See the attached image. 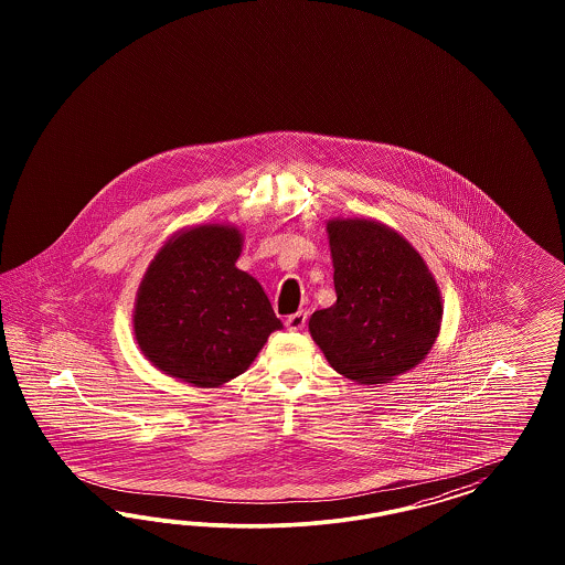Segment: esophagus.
<instances>
[{"instance_id": "1", "label": "esophagus", "mask_w": 565, "mask_h": 565, "mask_svg": "<svg viewBox=\"0 0 565 565\" xmlns=\"http://www.w3.org/2000/svg\"><path fill=\"white\" fill-rule=\"evenodd\" d=\"M308 315L305 310H298L296 315H290L288 319H286V327L290 329V331H300L302 327L307 326Z\"/></svg>"}]
</instances>
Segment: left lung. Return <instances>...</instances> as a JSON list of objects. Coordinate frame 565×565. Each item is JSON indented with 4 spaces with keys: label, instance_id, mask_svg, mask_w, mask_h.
<instances>
[{
    "label": "left lung",
    "instance_id": "obj_1",
    "mask_svg": "<svg viewBox=\"0 0 565 565\" xmlns=\"http://www.w3.org/2000/svg\"><path fill=\"white\" fill-rule=\"evenodd\" d=\"M338 300L308 331L333 371L383 385L420 364L439 338L444 302L435 275L394 227L369 217L327 222Z\"/></svg>",
    "mask_w": 565,
    "mask_h": 565
}]
</instances>
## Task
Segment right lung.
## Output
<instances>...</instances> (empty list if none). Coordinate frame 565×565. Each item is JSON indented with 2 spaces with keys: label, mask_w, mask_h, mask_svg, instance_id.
<instances>
[{
  "label": "right lung",
  "mask_w": 565,
  "mask_h": 565,
  "mask_svg": "<svg viewBox=\"0 0 565 565\" xmlns=\"http://www.w3.org/2000/svg\"><path fill=\"white\" fill-rule=\"evenodd\" d=\"M244 234L230 223L178 230L138 286L132 326L145 359L194 387H222L248 371L281 329L253 275L236 267Z\"/></svg>",
  "instance_id": "obj_1"
}]
</instances>
